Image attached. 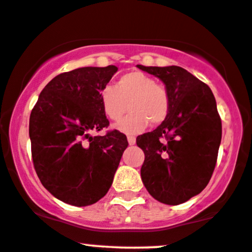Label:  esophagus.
Wrapping results in <instances>:
<instances>
[{"mask_svg":"<svg viewBox=\"0 0 252 252\" xmlns=\"http://www.w3.org/2000/svg\"><path fill=\"white\" fill-rule=\"evenodd\" d=\"M128 142H129V145H135V142H136V139H135L134 136H130V135H129Z\"/></svg>","mask_w":252,"mask_h":252,"instance_id":"obj_1","label":"esophagus"}]
</instances>
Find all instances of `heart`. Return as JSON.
<instances>
[{
	"instance_id": "obj_1",
	"label": "heart",
	"mask_w": 252,
	"mask_h": 252,
	"mask_svg": "<svg viewBox=\"0 0 252 252\" xmlns=\"http://www.w3.org/2000/svg\"><path fill=\"white\" fill-rule=\"evenodd\" d=\"M100 101L104 113L112 122H118L129 108L130 113L117 126L118 130L126 134L141 133L148 123L159 126L170 112L168 89L140 71L123 75L116 87H104Z\"/></svg>"
}]
</instances>
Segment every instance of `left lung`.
<instances>
[{
    "mask_svg": "<svg viewBox=\"0 0 252 252\" xmlns=\"http://www.w3.org/2000/svg\"><path fill=\"white\" fill-rule=\"evenodd\" d=\"M165 84L168 118L153 131L139 135L144 151L141 179L158 202L179 205L205 189L215 169L222 124L208 84L180 66H142Z\"/></svg>",
    "mask_w": 252,
    "mask_h": 252,
    "instance_id": "obj_1",
    "label": "left lung"
}]
</instances>
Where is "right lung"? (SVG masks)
Returning a JSON list of instances; mask_svg holds the SVG:
<instances>
[{
	"instance_id": "obj_1",
	"label": "right lung",
	"mask_w": 252,
	"mask_h": 252,
	"mask_svg": "<svg viewBox=\"0 0 252 252\" xmlns=\"http://www.w3.org/2000/svg\"><path fill=\"white\" fill-rule=\"evenodd\" d=\"M117 66L81 67L58 75L43 88L30 115L31 155L39 181L55 198L75 206L108 192L128 140L107 128L100 92Z\"/></svg>"
}]
</instances>
